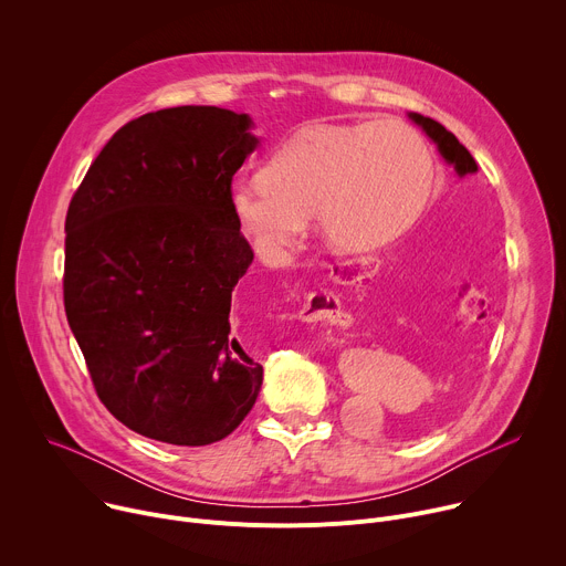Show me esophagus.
I'll use <instances>...</instances> for the list:
<instances>
[{"label":"esophagus","instance_id":"34e87169","mask_svg":"<svg viewBox=\"0 0 566 566\" xmlns=\"http://www.w3.org/2000/svg\"><path fill=\"white\" fill-rule=\"evenodd\" d=\"M360 269L358 260H340L334 266L338 280H354ZM302 322H329V325H347L349 313L343 308L340 300L329 291H313L306 295L300 308Z\"/></svg>","mask_w":566,"mask_h":566}]
</instances>
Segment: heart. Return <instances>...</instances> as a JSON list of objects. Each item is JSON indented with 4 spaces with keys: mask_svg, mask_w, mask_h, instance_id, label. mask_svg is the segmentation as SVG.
Wrapping results in <instances>:
<instances>
[{
    "mask_svg": "<svg viewBox=\"0 0 566 566\" xmlns=\"http://www.w3.org/2000/svg\"><path fill=\"white\" fill-rule=\"evenodd\" d=\"M432 154L408 123L382 118L304 127L282 143L260 179L230 188L232 219L251 247L282 262L317 214L343 253L374 251L417 223L432 192Z\"/></svg>",
    "mask_w": 566,
    "mask_h": 566,
    "instance_id": "heart-1",
    "label": "heart"
}]
</instances>
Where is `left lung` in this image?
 Masks as SVG:
<instances>
[{
	"mask_svg": "<svg viewBox=\"0 0 566 566\" xmlns=\"http://www.w3.org/2000/svg\"><path fill=\"white\" fill-rule=\"evenodd\" d=\"M408 116H410V120H412L415 125H419V127L426 132V136L437 145V149H439V154L443 156L446 164L452 166L459 177L476 175V164H474L472 154L457 140V136H454L452 132H448L441 123H437V120H432V118H428V116H421V114H417V112H410ZM448 239H452V234H448V232L443 230V226H441L439 230H432V234H428V239L423 241L421 253L428 255L430 260H434V258H437V260H448V258H446L448 251H450V255L457 251V249H450L452 244H448ZM452 241H457V239H452ZM459 255H461V253H459ZM428 269H430V266L421 260V262L415 266L412 277H415L417 282H421V280L428 275ZM415 280H412V282H415ZM406 284H410V280H406Z\"/></svg>",
	"mask_w": 566,
	"mask_h": 566,
	"instance_id": "8db88e82",
	"label": "left lung"
}]
</instances>
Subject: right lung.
I'll use <instances>...</instances> for the list:
<instances>
[{"mask_svg":"<svg viewBox=\"0 0 566 566\" xmlns=\"http://www.w3.org/2000/svg\"><path fill=\"white\" fill-rule=\"evenodd\" d=\"M251 129L249 114L221 107L145 114L109 138L69 203V327L105 408L156 441H221L262 389L228 319L253 264L228 203L260 143Z\"/></svg>","mask_w":566,"mask_h":566,"instance_id":"right-lung-1","label":"right lung"}]
</instances>
